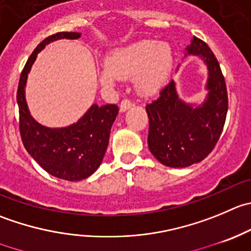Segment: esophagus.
Instances as JSON below:
<instances>
[{
  "instance_id": "esophagus-1",
  "label": "esophagus",
  "mask_w": 251,
  "mask_h": 251,
  "mask_svg": "<svg viewBox=\"0 0 251 251\" xmlns=\"http://www.w3.org/2000/svg\"><path fill=\"white\" fill-rule=\"evenodd\" d=\"M132 105L133 104L131 103L130 100H127V99H124L120 104V111L121 113H125L126 110H128L130 108H132Z\"/></svg>"
}]
</instances>
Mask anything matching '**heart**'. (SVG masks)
Returning <instances> with one entry per match:
<instances>
[{
	"mask_svg": "<svg viewBox=\"0 0 251 251\" xmlns=\"http://www.w3.org/2000/svg\"><path fill=\"white\" fill-rule=\"evenodd\" d=\"M173 61V51L168 44L141 40L114 50L97 75L99 83L105 88H114L121 78H135L137 93L151 97L167 83Z\"/></svg>",
	"mask_w": 251,
	"mask_h": 251,
	"instance_id": "heart-1",
	"label": "heart"
}]
</instances>
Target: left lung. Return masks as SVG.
Returning a JSON list of instances; mask_svg holds the SVG:
<instances>
[{"instance_id": "left-lung-1", "label": "left lung", "mask_w": 251, "mask_h": 251, "mask_svg": "<svg viewBox=\"0 0 251 251\" xmlns=\"http://www.w3.org/2000/svg\"><path fill=\"white\" fill-rule=\"evenodd\" d=\"M186 56H198L207 67V94L202 103L182 100L176 82L172 79L160 91L159 98L146 105L151 153L172 168L189 167L210 154L222 133L228 110L225 77L207 44L194 38L185 49L184 57Z\"/></svg>"}]
</instances>
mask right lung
<instances>
[{
  "label": "right lung",
  "mask_w": 251,
  "mask_h": 251,
  "mask_svg": "<svg viewBox=\"0 0 251 251\" xmlns=\"http://www.w3.org/2000/svg\"><path fill=\"white\" fill-rule=\"evenodd\" d=\"M78 38L81 33L61 31L44 39L26 61L17 91L19 130L26 152L49 174L69 181L87 179L101 164L119 108L115 104H93L77 123L65 127H48L30 115L25 86L36 56L48 44L60 39Z\"/></svg>",
  "instance_id": "obj_1"
}]
</instances>
